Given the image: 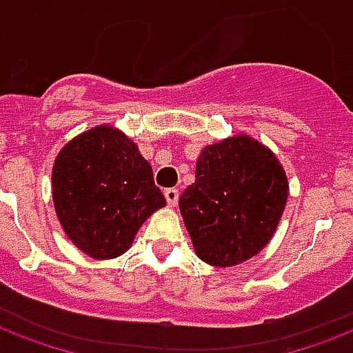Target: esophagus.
<instances>
[{
    "label": "esophagus",
    "instance_id": "obj_1",
    "mask_svg": "<svg viewBox=\"0 0 353 353\" xmlns=\"http://www.w3.org/2000/svg\"><path fill=\"white\" fill-rule=\"evenodd\" d=\"M165 198L168 201V205H176L177 200H179V190L177 188H166Z\"/></svg>",
    "mask_w": 353,
    "mask_h": 353
}]
</instances>
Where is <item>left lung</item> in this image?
<instances>
[{
  "label": "left lung",
  "mask_w": 353,
  "mask_h": 353,
  "mask_svg": "<svg viewBox=\"0 0 353 353\" xmlns=\"http://www.w3.org/2000/svg\"><path fill=\"white\" fill-rule=\"evenodd\" d=\"M287 196L289 183L276 155L242 134L203 148L179 209L196 254L222 268L265 248Z\"/></svg>",
  "instance_id": "left-lung-1"
}]
</instances>
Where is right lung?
Returning <instances> with one entry per match:
<instances>
[{"label":"right lung","mask_w":353,"mask_h":353,"mask_svg":"<svg viewBox=\"0 0 353 353\" xmlns=\"http://www.w3.org/2000/svg\"><path fill=\"white\" fill-rule=\"evenodd\" d=\"M51 179L66 235L94 259L123 254L144 220L166 203L139 148L109 125L68 142Z\"/></svg>","instance_id":"1"}]
</instances>
